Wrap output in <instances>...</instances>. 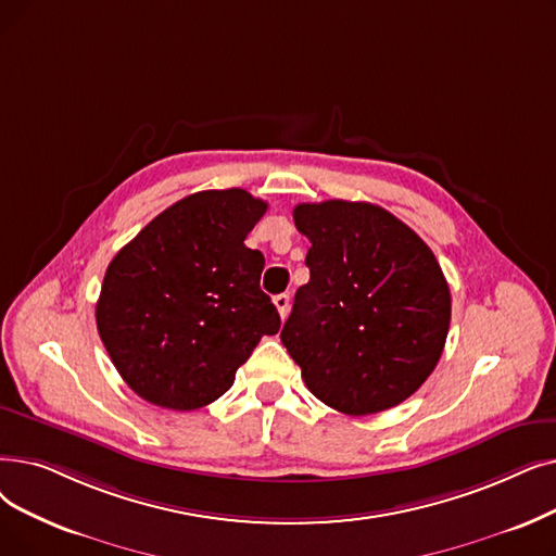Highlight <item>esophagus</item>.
<instances>
[{"label":"esophagus","mask_w":556,"mask_h":556,"mask_svg":"<svg viewBox=\"0 0 556 556\" xmlns=\"http://www.w3.org/2000/svg\"><path fill=\"white\" fill-rule=\"evenodd\" d=\"M275 306H277V311H279V316H281V320L288 316V306H291V298H288L286 293L283 295H277L275 300Z\"/></svg>","instance_id":"esophagus-1"}]
</instances>
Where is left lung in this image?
Listing matches in <instances>:
<instances>
[{
	"label": "left lung",
	"mask_w": 556,
	"mask_h": 556,
	"mask_svg": "<svg viewBox=\"0 0 556 556\" xmlns=\"http://www.w3.org/2000/svg\"><path fill=\"white\" fill-rule=\"evenodd\" d=\"M311 240L281 343L306 389L348 416L379 414L412 397L437 368L452 300L425 240L368 202L298 204Z\"/></svg>",
	"instance_id": "8db88e82"
}]
</instances>
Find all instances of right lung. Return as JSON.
Listing matches in <instances>:
<instances>
[{"instance_id":"add662e5","label":"right lung","mask_w":556,"mask_h":556,"mask_svg":"<svg viewBox=\"0 0 556 556\" xmlns=\"http://www.w3.org/2000/svg\"><path fill=\"white\" fill-rule=\"evenodd\" d=\"M265 211L243 188L192 192L113 256L94 318L136 395L173 412L206 406L279 331L258 286L265 258L245 245Z\"/></svg>"}]
</instances>
